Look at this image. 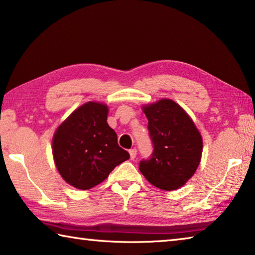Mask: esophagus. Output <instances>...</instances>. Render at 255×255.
Returning <instances> with one entry per match:
<instances>
[{
  "instance_id": "1",
  "label": "esophagus",
  "mask_w": 255,
  "mask_h": 255,
  "mask_svg": "<svg viewBox=\"0 0 255 255\" xmlns=\"http://www.w3.org/2000/svg\"><path fill=\"white\" fill-rule=\"evenodd\" d=\"M129 154H130V158L133 159V158L136 157V155H137V149H136V148L129 149Z\"/></svg>"
}]
</instances>
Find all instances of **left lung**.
Segmentation results:
<instances>
[{
    "instance_id": "left-lung-1",
    "label": "left lung",
    "mask_w": 255,
    "mask_h": 255,
    "mask_svg": "<svg viewBox=\"0 0 255 255\" xmlns=\"http://www.w3.org/2000/svg\"><path fill=\"white\" fill-rule=\"evenodd\" d=\"M148 119L153 153L139 163L150 184L165 191L184 185L195 174L202 153V138L195 123L178 103L162 99L143 107Z\"/></svg>"
}]
</instances>
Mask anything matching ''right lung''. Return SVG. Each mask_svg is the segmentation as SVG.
Returning <instances> with one entry per match:
<instances>
[{
  "label": "right lung",
  "instance_id": "1",
  "mask_svg": "<svg viewBox=\"0 0 255 255\" xmlns=\"http://www.w3.org/2000/svg\"><path fill=\"white\" fill-rule=\"evenodd\" d=\"M108 107L86 102L56 129L53 155L62 178L76 189L88 190L105 181L129 153L118 145L107 123Z\"/></svg>",
  "mask_w": 255,
  "mask_h": 255
}]
</instances>
